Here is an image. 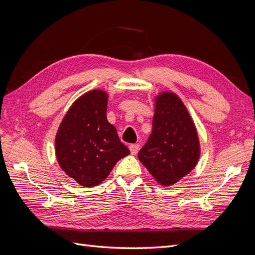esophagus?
I'll use <instances>...</instances> for the list:
<instances>
[{
    "label": "esophagus",
    "instance_id": "esophagus-1",
    "mask_svg": "<svg viewBox=\"0 0 255 255\" xmlns=\"http://www.w3.org/2000/svg\"><path fill=\"white\" fill-rule=\"evenodd\" d=\"M129 149H130L131 154H136L139 150V145L138 144H131L129 146Z\"/></svg>",
    "mask_w": 255,
    "mask_h": 255
}]
</instances>
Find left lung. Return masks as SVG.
<instances>
[{
  "instance_id": "8db88e82",
  "label": "left lung",
  "mask_w": 255,
  "mask_h": 255,
  "mask_svg": "<svg viewBox=\"0 0 255 255\" xmlns=\"http://www.w3.org/2000/svg\"><path fill=\"white\" fill-rule=\"evenodd\" d=\"M153 103L152 132L137 157L155 181L170 186L198 163L199 136L190 112L175 92L162 91Z\"/></svg>"
}]
</instances>
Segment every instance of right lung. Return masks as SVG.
Here are the masks:
<instances>
[{"mask_svg":"<svg viewBox=\"0 0 255 255\" xmlns=\"http://www.w3.org/2000/svg\"><path fill=\"white\" fill-rule=\"evenodd\" d=\"M108 92L94 89L79 96L65 113L55 137L59 166L84 187L101 184L119 160L130 153L107 120Z\"/></svg>","mask_w":255,"mask_h":255,"instance_id":"right-lung-1","label":"right lung"}]
</instances>
